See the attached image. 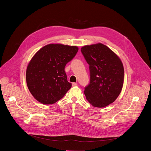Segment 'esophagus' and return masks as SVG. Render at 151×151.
<instances>
[{
	"mask_svg": "<svg viewBox=\"0 0 151 151\" xmlns=\"http://www.w3.org/2000/svg\"><path fill=\"white\" fill-rule=\"evenodd\" d=\"M78 85V83L76 82H73L72 83V87H76V86Z\"/></svg>",
	"mask_w": 151,
	"mask_h": 151,
	"instance_id": "obj_1",
	"label": "esophagus"
}]
</instances>
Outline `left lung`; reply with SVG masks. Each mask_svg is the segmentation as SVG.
Returning <instances> with one entry per match:
<instances>
[{
    "mask_svg": "<svg viewBox=\"0 0 151 151\" xmlns=\"http://www.w3.org/2000/svg\"><path fill=\"white\" fill-rule=\"evenodd\" d=\"M90 65V82L84 94L94 107H103L113 103L119 95L124 83V70L120 58L101 43L81 48Z\"/></svg>",
    "mask_w": 151,
    "mask_h": 151,
    "instance_id": "obj_1",
    "label": "left lung"
}]
</instances>
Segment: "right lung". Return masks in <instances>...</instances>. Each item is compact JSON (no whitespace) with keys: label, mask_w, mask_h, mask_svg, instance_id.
I'll use <instances>...</instances> for the list:
<instances>
[{"label":"right lung","mask_w":151,"mask_h":151,"mask_svg":"<svg viewBox=\"0 0 151 151\" xmlns=\"http://www.w3.org/2000/svg\"><path fill=\"white\" fill-rule=\"evenodd\" d=\"M77 46L50 44L32 58L26 70V82L32 96L44 104H54L70 89L64 68L76 55Z\"/></svg>","instance_id":"obj_1"}]
</instances>
